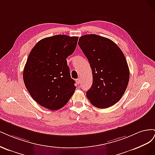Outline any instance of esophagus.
<instances>
[{"label":"esophagus","mask_w":155,"mask_h":155,"mask_svg":"<svg viewBox=\"0 0 155 155\" xmlns=\"http://www.w3.org/2000/svg\"><path fill=\"white\" fill-rule=\"evenodd\" d=\"M76 82H77L78 84H81V78H77V79L76 80Z\"/></svg>","instance_id":"esophagus-1"}]
</instances>
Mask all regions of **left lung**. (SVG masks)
Wrapping results in <instances>:
<instances>
[{
    "label": "left lung",
    "instance_id": "left-lung-1",
    "mask_svg": "<svg viewBox=\"0 0 155 155\" xmlns=\"http://www.w3.org/2000/svg\"><path fill=\"white\" fill-rule=\"evenodd\" d=\"M78 44L92 69L93 84L87 98L98 108L113 106L123 96L129 81L123 52L111 40L94 34L81 37Z\"/></svg>",
    "mask_w": 155,
    "mask_h": 155
}]
</instances>
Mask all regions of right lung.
Instances as JSON below:
<instances>
[{
  "mask_svg": "<svg viewBox=\"0 0 155 155\" xmlns=\"http://www.w3.org/2000/svg\"><path fill=\"white\" fill-rule=\"evenodd\" d=\"M78 37L57 35L38 41L29 53L23 71L24 82L31 97L49 110L64 107L75 91L68 66Z\"/></svg>",
  "mask_w": 155,
  "mask_h": 155,
  "instance_id": "1",
  "label": "right lung"
}]
</instances>
